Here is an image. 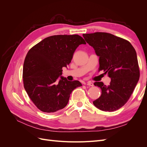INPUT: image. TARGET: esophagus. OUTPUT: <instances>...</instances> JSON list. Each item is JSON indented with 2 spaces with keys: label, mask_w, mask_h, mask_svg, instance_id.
Instances as JSON below:
<instances>
[{
  "label": "esophagus",
  "mask_w": 147,
  "mask_h": 147,
  "mask_svg": "<svg viewBox=\"0 0 147 147\" xmlns=\"http://www.w3.org/2000/svg\"><path fill=\"white\" fill-rule=\"evenodd\" d=\"M86 85L90 86H94V84H93V83H92L91 82H88L86 83Z\"/></svg>",
  "instance_id": "esophagus-1"
}]
</instances>
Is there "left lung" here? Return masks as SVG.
Instances as JSON below:
<instances>
[{
    "mask_svg": "<svg viewBox=\"0 0 147 147\" xmlns=\"http://www.w3.org/2000/svg\"><path fill=\"white\" fill-rule=\"evenodd\" d=\"M83 36L99 57V70H103L111 78L108 86L101 82L94 83L102 93L93 104L102 111L113 112L126 103L139 80L136 51L129 42L109 33L83 34Z\"/></svg>",
    "mask_w": 147,
    "mask_h": 147,
    "instance_id": "obj_1",
    "label": "left lung"
}]
</instances>
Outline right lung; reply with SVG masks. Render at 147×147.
<instances>
[{"instance_id": "add662e5", "label": "right lung", "mask_w": 147, "mask_h": 147, "mask_svg": "<svg viewBox=\"0 0 147 147\" xmlns=\"http://www.w3.org/2000/svg\"><path fill=\"white\" fill-rule=\"evenodd\" d=\"M86 44L78 35H57L44 38L28 51L23 65V83L35 106L43 112L53 113L67 105L70 94L82 86L61 76L77 48Z\"/></svg>"}]
</instances>
